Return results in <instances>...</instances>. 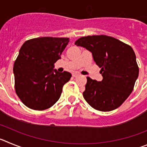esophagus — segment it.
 <instances>
[{
  "label": "esophagus",
  "mask_w": 147,
  "mask_h": 147,
  "mask_svg": "<svg viewBox=\"0 0 147 147\" xmlns=\"http://www.w3.org/2000/svg\"><path fill=\"white\" fill-rule=\"evenodd\" d=\"M79 75H80V74L78 73V72H74V73H72V76H73V77H77V76H78Z\"/></svg>",
  "instance_id": "obj_1"
}]
</instances>
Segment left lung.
<instances>
[{
  "label": "left lung",
  "instance_id": "left-lung-1",
  "mask_svg": "<svg viewBox=\"0 0 147 147\" xmlns=\"http://www.w3.org/2000/svg\"><path fill=\"white\" fill-rule=\"evenodd\" d=\"M92 53L102 75V81L87 77L83 96L93 108L111 111L119 108L133 92L138 77V64L133 48L106 35L88 36L75 42Z\"/></svg>",
  "mask_w": 147,
  "mask_h": 147
}]
</instances>
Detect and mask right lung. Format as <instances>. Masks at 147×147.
Segmentation results:
<instances>
[{
  "label": "right lung",
  "mask_w": 147,
  "mask_h": 147,
  "mask_svg": "<svg viewBox=\"0 0 147 147\" xmlns=\"http://www.w3.org/2000/svg\"><path fill=\"white\" fill-rule=\"evenodd\" d=\"M69 38L39 37L22 45L14 61L16 94L28 108L43 111L59 100L72 75L54 69V64L68 45Z\"/></svg>",
  "instance_id": "1"
}]
</instances>
